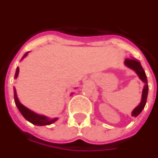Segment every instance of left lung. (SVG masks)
Returning <instances> with one entry per match:
<instances>
[{
    "mask_svg": "<svg viewBox=\"0 0 158 158\" xmlns=\"http://www.w3.org/2000/svg\"><path fill=\"white\" fill-rule=\"evenodd\" d=\"M125 65L127 66L128 68L132 69V70H134L136 72V74H138L139 79L145 84L144 87L143 89V94H142V100L141 103H139V105L137 106L133 111L132 112V117H137L138 114H140L141 112L143 111V109L145 107L147 102V98H148V79H147L146 74L145 71L143 70V67L141 65V64L139 61H138L135 59H126L124 61Z\"/></svg>",
    "mask_w": 158,
    "mask_h": 158,
    "instance_id": "obj_1",
    "label": "left lung"
}]
</instances>
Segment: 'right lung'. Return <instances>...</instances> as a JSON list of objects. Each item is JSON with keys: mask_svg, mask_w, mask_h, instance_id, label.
Masks as SVG:
<instances>
[{"mask_svg": "<svg viewBox=\"0 0 158 158\" xmlns=\"http://www.w3.org/2000/svg\"><path fill=\"white\" fill-rule=\"evenodd\" d=\"M28 53H26V55H24L22 57V59L26 57V55H27ZM21 59V60H22ZM18 74H19V68L16 69V71H15V78L16 79L18 76ZM14 98H15V105L17 106L18 109H19V111L20 112V114H22L23 117L25 118L29 121L31 123H33L35 125H37V126H44V125H50L53 123H55L56 120H57V118H47L46 116H44V115H40V114H37L35 113H34L33 111H31L30 110L29 108H27L26 107L21 104L20 103V101L17 98V95H16V91L14 89Z\"/></svg>", "mask_w": 158, "mask_h": 158, "instance_id": "right-lung-1", "label": "right lung"}]
</instances>
